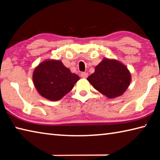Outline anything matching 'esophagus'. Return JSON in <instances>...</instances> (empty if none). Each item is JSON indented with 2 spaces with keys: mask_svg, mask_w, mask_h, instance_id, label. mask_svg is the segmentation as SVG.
<instances>
[{
  "mask_svg": "<svg viewBox=\"0 0 160 160\" xmlns=\"http://www.w3.org/2000/svg\"><path fill=\"white\" fill-rule=\"evenodd\" d=\"M81 77H82V78H87L88 77V72H82V73H81Z\"/></svg>",
  "mask_w": 160,
  "mask_h": 160,
  "instance_id": "obj_1",
  "label": "esophagus"
}]
</instances>
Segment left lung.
Segmentation results:
<instances>
[{"label": "left lung", "instance_id": "1", "mask_svg": "<svg viewBox=\"0 0 160 160\" xmlns=\"http://www.w3.org/2000/svg\"><path fill=\"white\" fill-rule=\"evenodd\" d=\"M88 80L100 93L113 99L125 92L131 82V75L120 61L105 58L95 67L94 72Z\"/></svg>", "mask_w": 160, "mask_h": 160}]
</instances>
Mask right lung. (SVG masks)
<instances>
[{"instance_id": "add662e5", "label": "right lung", "mask_w": 160, "mask_h": 160, "mask_svg": "<svg viewBox=\"0 0 160 160\" xmlns=\"http://www.w3.org/2000/svg\"><path fill=\"white\" fill-rule=\"evenodd\" d=\"M80 77L59 60L48 59L35 68L33 83L40 95L51 101H58L73 88Z\"/></svg>"}]
</instances>
